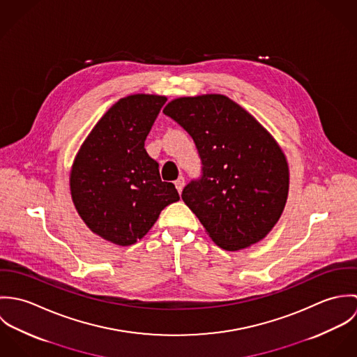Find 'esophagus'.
Segmentation results:
<instances>
[{
  "mask_svg": "<svg viewBox=\"0 0 357 357\" xmlns=\"http://www.w3.org/2000/svg\"><path fill=\"white\" fill-rule=\"evenodd\" d=\"M174 184H176L177 191L181 194V191H183V188H184V185H185V180H184V177H178V178L174 181Z\"/></svg>",
  "mask_w": 357,
  "mask_h": 357,
  "instance_id": "esophagus-1",
  "label": "esophagus"
}]
</instances>
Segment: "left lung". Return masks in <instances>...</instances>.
Masks as SVG:
<instances>
[{
	"instance_id": "8db88e82",
	"label": "left lung",
	"mask_w": 357,
	"mask_h": 357,
	"mask_svg": "<svg viewBox=\"0 0 357 357\" xmlns=\"http://www.w3.org/2000/svg\"><path fill=\"white\" fill-rule=\"evenodd\" d=\"M163 114L194 139L202 176L183 190L217 246L236 252L264 239L289 194V165L269 132L224 95L180 98Z\"/></svg>"
}]
</instances>
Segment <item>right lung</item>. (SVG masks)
Masks as SVG:
<instances>
[{
    "instance_id": "right-lung-1",
    "label": "right lung",
    "mask_w": 357,
    "mask_h": 357,
    "mask_svg": "<svg viewBox=\"0 0 357 357\" xmlns=\"http://www.w3.org/2000/svg\"><path fill=\"white\" fill-rule=\"evenodd\" d=\"M165 96L130 95L115 102L77 153L70 191L92 232L119 246L142 239L167 204L180 199L162 181L144 142L166 102Z\"/></svg>"
}]
</instances>
